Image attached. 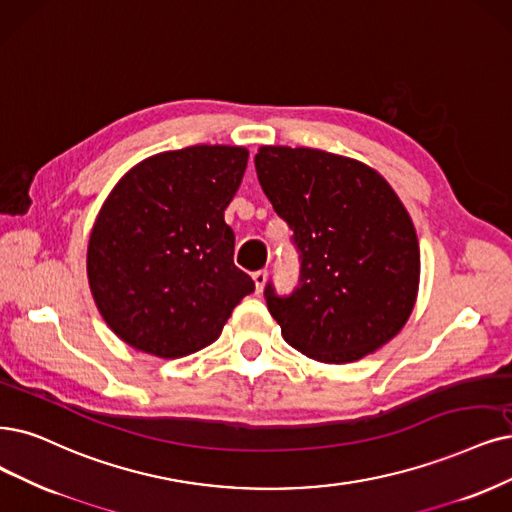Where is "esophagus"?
Segmentation results:
<instances>
[{
  "mask_svg": "<svg viewBox=\"0 0 512 512\" xmlns=\"http://www.w3.org/2000/svg\"><path fill=\"white\" fill-rule=\"evenodd\" d=\"M253 280H255V289L257 293L263 291V287H266V280H268V270H259L253 274Z\"/></svg>",
  "mask_w": 512,
  "mask_h": 512,
  "instance_id": "esophagus-1",
  "label": "esophagus"
}]
</instances>
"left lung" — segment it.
<instances>
[{"instance_id": "8db88e82", "label": "left lung", "mask_w": 512, "mask_h": 512, "mask_svg": "<svg viewBox=\"0 0 512 512\" xmlns=\"http://www.w3.org/2000/svg\"><path fill=\"white\" fill-rule=\"evenodd\" d=\"M255 168L301 261L291 295L266 287L285 342L329 365L388 344L420 285L418 236L388 181L363 162L310 147L263 145Z\"/></svg>"}]
</instances>
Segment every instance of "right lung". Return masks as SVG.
<instances>
[{
    "instance_id": "obj_1",
    "label": "right lung",
    "mask_w": 512,
    "mask_h": 512,
    "mask_svg": "<svg viewBox=\"0 0 512 512\" xmlns=\"http://www.w3.org/2000/svg\"><path fill=\"white\" fill-rule=\"evenodd\" d=\"M249 151L194 145L151 156L111 189L86 270L109 329L135 350L181 358L211 346L255 282L234 266L223 211Z\"/></svg>"
}]
</instances>
